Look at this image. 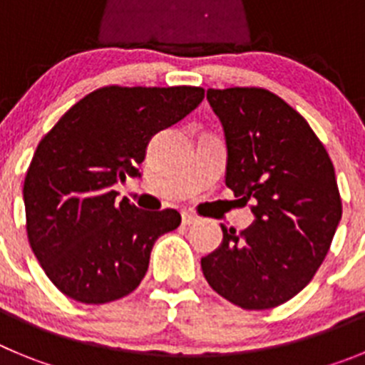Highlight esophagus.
<instances>
[{
    "label": "esophagus",
    "instance_id": "34e87169",
    "mask_svg": "<svg viewBox=\"0 0 365 365\" xmlns=\"http://www.w3.org/2000/svg\"><path fill=\"white\" fill-rule=\"evenodd\" d=\"M197 221H199L197 215L188 214V212H182V225H185V227H190V225H193V222H197Z\"/></svg>",
    "mask_w": 365,
    "mask_h": 365
}]
</instances>
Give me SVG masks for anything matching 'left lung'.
I'll return each instance as SVG.
<instances>
[{
  "label": "left lung",
  "mask_w": 365,
  "mask_h": 365,
  "mask_svg": "<svg viewBox=\"0 0 365 365\" xmlns=\"http://www.w3.org/2000/svg\"><path fill=\"white\" fill-rule=\"evenodd\" d=\"M227 143L225 182L252 225L222 228L201 259L206 282L243 309L278 307L307 285L327 254L341 201L334 168L307 120L267 89H208Z\"/></svg>",
  "instance_id": "8db88e82"
}]
</instances>
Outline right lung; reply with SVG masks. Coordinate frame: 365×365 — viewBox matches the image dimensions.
Returning a JSON list of instances; mask_svg holds the SVG:
<instances>
[{
    "instance_id": "1",
    "label": "right lung",
    "mask_w": 365,
    "mask_h": 365,
    "mask_svg": "<svg viewBox=\"0 0 365 365\" xmlns=\"http://www.w3.org/2000/svg\"><path fill=\"white\" fill-rule=\"evenodd\" d=\"M201 87H104L73 106L45 135L25 175L32 252L51 282L98 305L133 292L155 241L180 225L172 208L117 201V182L140 177L151 137L197 108Z\"/></svg>"
}]
</instances>
